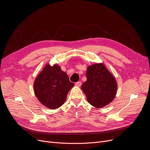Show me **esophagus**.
Masks as SVG:
<instances>
[{"instance_id": "obj_1", "label": "esophagus", "mask_w": 150, "mask_h": 150, "mask_svg": "<svg viewBox=\"0 0 150 150\" xmlns=\"http://www.w3.org/2000/svg\"><path fill=\"white\" fill-rule=\"evenodd\" d=\"M75 85H76V86L80 87V86H81V85H82V83H81V82H76V83H75Z\"/></svg>"}]
</instances>
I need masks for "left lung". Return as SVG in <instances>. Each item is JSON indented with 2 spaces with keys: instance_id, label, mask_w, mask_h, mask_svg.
Masks as SVG:
<instances>
[{
  "instance_id": "left-lung-1",
  "label": "left lung",
  "mask_w": 150,
  "mask_h": 150,
  "mask_svg": "<svg viewBox=\"0 0 150 150\" xmlns=\"http://www.w3.org/2000/svg\"><path fill=\"white\" fill-rule=\"evenodd\" d=\"M87 81L81 88L88 102L93 106L101 108L115 98L117 83L115 77L103 63L89 65L86 71Z\"/></svg>"
}]
</instances>
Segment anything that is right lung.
<instances>
[{"label": "right lung", "mask_w": 150, "mask_h": 150, "mask_svg": "<svg viewBox=\"0 0 150 150\" xmlns=\"http://www.w3.org/2000/svg\"><path fill=\"white\" fill-rule=\"evenodd\" d=\"M74 86L58 64H47L34 82V92L40 103L50 110L64 104L68 92Z\"/></svg>", "instance_id": "obj_1"}]
</instances>
